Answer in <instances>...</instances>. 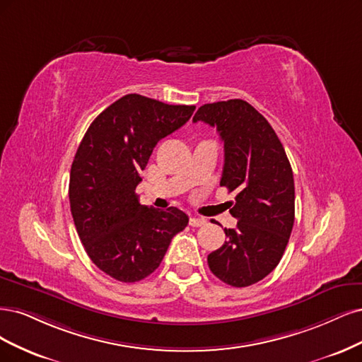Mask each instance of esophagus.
Returning a JSON list of instances; mask_svg holds the SVG:
<instances>
[{
    "mask_svg": "<svg viewBox=\"0 0 362 362\" xmlns=\"http://www.w3.org/2000/svg\"><path fill=\"white\" fill-rule=\"evenodd\" d=\"M207 224V221L204 218H191L189 219V226L191 227H203Z\"/></svg>",
    "mask_w": 362,
    "mask_h": 362,
    "instance_id": "1",
    "label": "esophagus"
}]
</instances>
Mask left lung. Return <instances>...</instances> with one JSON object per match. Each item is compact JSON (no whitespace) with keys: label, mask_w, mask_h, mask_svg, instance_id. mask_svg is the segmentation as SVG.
Returning <instances> with one entry per match:
<instances>
[{"label":"left lung","mask_w":362,"mask_h":362,"mask_svg":"<svg viewBox=\"0 0 362 362\" xmlns=\"http://www.w3.org/2000/svg\"><path fill=\"white\" fill-rule=\"evenodd\" d=\"M216 127L224 141L219 185L231 192L236 228H224L227 242L207 255L215 276L247 287L269 275L281 260L295 223L293 171L272 126L248 102L206 103L194 119Z\"/></svg>","instance_id":"obj_1"}]
</instances>
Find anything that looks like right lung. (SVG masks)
Here are the masks:
<instances>
[{
	"label": "right lung",
	"mask_w": 362,
	"mask_h": 362,
	"mask_svg": "<svg viewBox=\"0 0 362 362\" xmlns=\"http://www.w3.org/2000/svg\"><path fill=\"white\" fill-rule=\"evenodd\" d=\"M194 110L126 95L93 120L76 150L69 182L74 223L91 262L117 281H141L155 272L171 239L188 226L177 207L139 204L135 188L159 139Z\"/></svg>",
	"instance_id": "obj_1"
}]
</instances>
